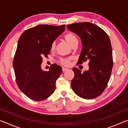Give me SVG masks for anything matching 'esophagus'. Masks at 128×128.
<instances>
[{
    "mask_svg": "<svg viewBox=\"0 0 128 128\" xmlns=\"http://www.w3.org/2000/svg\"><path fill=\"white\" fill-rule=\"evenodd\" d=\"M68 68H62V72H66L67 70H68Z\"/></svg>",
    "mask_w": 128,
    "mask_h": 128,
    "instance_id": "1",
    "label": "esophagus"
}]
</instances>
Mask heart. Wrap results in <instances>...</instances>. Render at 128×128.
Instances as JSON below:
<instances>
[{"instance_id": "1", "label": "heart", "mask_w": 128, "mask_h": 128, "mask_svg": "<svg viewBox=\"0 0 128 128\" xmlns=\"http://www.w3.org/2000/svg\"><path fill=\"white\" fill-rule=\"evenodd\" d=\"M64 39L66 42L68 43L69 45L72 46L74 44H78V40L76 36L74 34L72 33H68L65 34ZM56 48V43L55 42H53L51 43V51H54ZM72 59L70 58H64V59H62L59 61L60 64L63 65L65 66H69L70 64V62Z\"/></svg>"}]
</instances>
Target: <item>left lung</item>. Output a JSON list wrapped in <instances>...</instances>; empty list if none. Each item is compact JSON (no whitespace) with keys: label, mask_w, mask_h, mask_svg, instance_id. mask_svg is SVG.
Here are the masks:
<instances>
[{"label":"left lung","mask_w":128,"mask_h":128,"mask_svg":"<svg viewBox=\"0 0 128 128\" xmlns=\"http://www.w3.org/2000/svg\"><path fill=\"white\" fill-rule=\"evenodd\" d=\"M70 31L81 39L82 49L78 64L88 62L89 69L73 68L74 77L71 87L78 96L92 99L102 94L111 77L113 68L112 50L110 38L104 30L94 24L85 22L68 25Z\"/></svg>","instance_id":"left-lung-1"}]
</instances>
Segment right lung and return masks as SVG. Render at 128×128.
Returning <instances> with one entry per match:
<instances>
[{
  "label": "right lung",
  "mask_w": 128,
  "mask_h": 128,
  "mask_svg": "<svg viewBox=\"0 0 128 128\" xmlns=\"http://www.w3.org/2000/svg\"><path fill=\"white\" fill-rule=\"evenodd\" d=\"M65 27L40 25L26 30L19 38L13 66L18 88L32 100H45L55 90L62 67L53 64L48 71H43L40 66L43 58L50 53L51 43Z\"/></svg>",
  "instance_id": "obj_1"
}]
</instances>
